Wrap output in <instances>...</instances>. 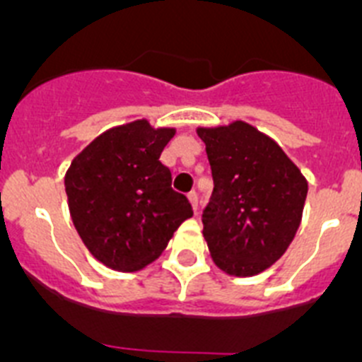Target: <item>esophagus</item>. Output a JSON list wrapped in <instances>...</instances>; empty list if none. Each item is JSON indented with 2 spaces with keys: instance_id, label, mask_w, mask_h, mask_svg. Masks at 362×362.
Segmentation results:
<instances>
[{
  "instance_id": "1",
  "label": "esophagus",
  "mask_w": 362,
  "mask_h": 362,
  "mask_svg": "<svg viewBox=\"0 0 362 362\" xmlns=\"http://www.w3.org/2000/svg\"><path fill=\"white\" fill-rule=\"evenodd\" d=\"M188 199H190L192 206H194V210H196V212H197V199H199V196H197V192L196 190L188 192Z\"/></svg>"
}]
</instances>
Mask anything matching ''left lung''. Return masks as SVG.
Segmentation results:
<instances>
[{
    "instance_id": "1",
    "label": "left lung",
    "mask_w": 362,
    "mask_h": 362,
    "mask_svg": "<svg viewBox=\"0 0 362 362\" xmlns=\"http://www.w3.org/2000/svg\"><path fill=\"white\" fill-rule=\"evenodd\" d=\"M197 134L212 166L203 235L214 263L232 276H255L292 243L308 183L276 141L243 121Z\"/></svg>"
}]
</instances>
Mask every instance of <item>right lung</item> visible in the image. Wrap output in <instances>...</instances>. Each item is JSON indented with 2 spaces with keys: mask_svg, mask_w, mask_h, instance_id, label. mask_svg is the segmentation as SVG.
Listing matches in <instances>:
<instances>
[{
  "mask_svg": "<svg viewBox=\"0 0 362 362\" xmlns=\"http://www.w3.org/2000/svg\"><path fill=\"white\" fill-rule=\"evenodd\" d=\"M174 129L148 121L121 124L95 137L65 175L74 226L95 259L114 270H141L166 248L190 201L172 188L161 152Z\"/></svg>",
  "mask_w": 362,
  "mask_h": 362,
  "instance_id": "add662e5",
  "label": "right lung"
}]
</instances>
